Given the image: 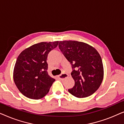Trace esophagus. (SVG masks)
<instances>
[{"label": "esophagus", "instance_id": "obj_1", "mask_svg": "<svg viewBox=\"0 0 124 124\" xmlns=\"http://www.w3.org/2000/svg\"><path fill=\"white\" fill-rule=\"evenodd\" d=\"M68 76V75L67 74L63 73V74H61V75L58 76H57V77H58L60 79H62V80H63V79H65L66 78H67Z\"/></svg>", "mask_w": 124, "mask_h": 124}]
</instances>
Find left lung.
I'll list each match as a JSON object with an SVG mask.
<instances>
[{"instance_id":"obj_1","label":"left lung","mask_w":124,"mask_h":124,"mask_svg":"<svg viewBox=\"0 0 124 124\" xmlns=\"http://www.w3.org/2000/svg\"><path fill=\"white\" fill-rule=\"evenodd\" d=\"M59 47L72 65L74 86L68 90L77 98H86L95 92L104 76L102 60L91 46L75 40L60 41Z\"/></svg>"}]
</instances>
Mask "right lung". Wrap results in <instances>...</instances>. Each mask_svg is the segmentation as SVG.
Masks as SVG:
<instances>
[{
    "label": "right lung",
    "mask_w": 124,
    "mask_h": 124,
    "mask_svg": "<svg viewBox=\"0 0 124 124\" xmlns=\"http://www.w3.org/2000/svg\"><path fill=\"white\" fill-rule=\"evenodd\" d=\"M59 41L40 42L23 51L13 70V80L26 97L40 99L48 93L55 79L47 73V56L57 46Z\"/></svg>",
    "instance_id": "add662e5"
}]
</instances>
